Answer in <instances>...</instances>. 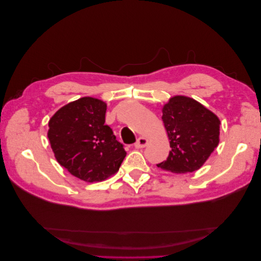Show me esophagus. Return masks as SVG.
<instances>
[{
  "mask_svg": "<svg viewBox=\"0 0 261 261\" xmlns=\"http://www.w3.org/2000/svg\"><path fill=\"white\" fill-rule=\"evenodd\" d=\"M148 145V139L146 137H139L135 144V148L140 149V148H145Z\"/></svg>",
  "mask_w": 261,
  "mask_h": 261,
  "instance_id": "1",
  "label": "esophagus"
}]
</instances>
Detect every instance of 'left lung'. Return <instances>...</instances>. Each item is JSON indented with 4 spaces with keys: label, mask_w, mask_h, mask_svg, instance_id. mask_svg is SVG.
<instances>
[{
    "label": "left lung",
    "mask_w": 261,
    "mask_h": 261,
    "mask_svg": "<svg viewBox=\"0 0 261 261\" xmlns=\"http://www.w3.org/2000/svg\"><path fill=\"white\" fill-rule=\"evenodd\" d=\"M162 121L170 140L168 159L158 168L172 173L200 169L220 141V120L198 101L174 96L162 108Z\"/></svg>",
    "instance_id": "obj_1"
}]
</instances>
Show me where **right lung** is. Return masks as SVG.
Listing matches in <instances>:
<instances>
[{
  "label": "right lung",
  "mask_w": 261,
  "mask_h": 261,
  "mask_svg": "<svg viewBox=\"0 0 261 261\" xmlns=\"http://www.w3.org/2000/svg\"><path fill=\"white\" fill-rule=\"evenodd\" d=\"M107 103L84 97L69 102L49 121L48 138L55 159L87 183L114 175L126 155L112 128L106 125Z\"/></svg>",
  "instance_id": "1"
}]
</instances>
